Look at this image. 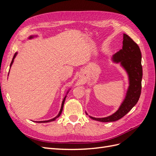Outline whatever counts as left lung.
Returning a JSON list of instances; mask_svg holds the SVG:
<instances>
[{"mask_svg":"<svg viewBox=\"0 0 156 156\" xmlns=\"http://www.w3.org/2000/svg\"><path fill=\"white\" fill-rule=\"evenodd\" d=\"M141 58L142 55L138 45L128 35L124 34L122 49L113 55L112 59L116 63L120 62L128 74L129 86L126 98L119 110L113 115L100 119L89 116L90 119L102 122H115L124 116L136 104L142 88L143 68ZM86 114L88 115L87 112Z\"/></svg>","mask_w":156,"mask_h":156,"instance_id":"obj_1","label":"left lung"}]
</instances>
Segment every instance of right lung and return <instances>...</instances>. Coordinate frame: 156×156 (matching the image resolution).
Here are the masks:
<instances>
[{
  "label": "right lung",
  "instance_id": "1",
  "mask_svg": "<svg viewBox=\"0 0 156 156\" xmlns=\"http://www.w3.org/2000/svg\"><path fill=\"white\" fill-rule=\"evenodd\" d=\"M33 37H34V36H30L29 38H30H30H32ZM17 53H15V55H14V56H13V59H12V61L11 64H10V67H11L12 64H13V60H14V58H15L16 56L17 55ZM67 94H68V93H67ZM66 96H65V98H64V100H63V101H62V106H61L60 111V112H59V113H58V115L57 116H56V117H55L54 119H51V120H45V121H38V122H38V123H44V122H49L54 121V120H55L56 119H57V118H58V117L60 116V115H61V113H62V112L63 107H64V101H65V100H66Z\"/></svg>",
  "mask_w": 156,
  "mask_h": 156
}]
</instances>
